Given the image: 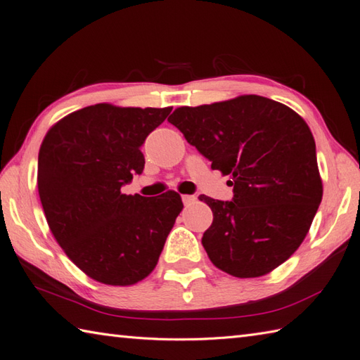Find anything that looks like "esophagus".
I'll use <instances>...</instances> for the list:
<instances>
[{
  "label": "esophagus",
  "instance_id": "obj_1",
  "mask_svg": "<svg viewBox=\"0 0 360 360\" xmlns=\"http://www.w3.org/2000/svg\"><path fill=\"white\" fill-rule=\"evenodd\" d=\"M181 200H183V205L185 206H189V205H193L194 202H195V197L194 195H181Z\"/></svg>",
  "mask_w": 360,
  "mask_h": 360
}]
</instances>
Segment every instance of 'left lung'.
<instances>
[{"instance_id":"1","label":"left lung","mask_w":360,"mask_h":360,"mask_svg":"<svg viewBox=\"0 0 360 360\" xmlns=\"http://www.w3.org/2000/svg\"><path fill=\"white\" fill-rule=\"evenodd\" d=\"M167 122L229 175L231 202L200 195L212 211L202 243L225 273L260 277L288 260L322 202L316 143L292 109L260 95L177 108Z\"/></svg>"}]
</instances>
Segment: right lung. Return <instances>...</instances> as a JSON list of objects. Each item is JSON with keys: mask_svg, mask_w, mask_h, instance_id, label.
Here are the masks:
<instances>
[{"mask_svg": "<svg viewBox=\"0 0 360 360\" xmlns=\"http://www.w3.org/2000/svg\"><path fill=\"white\" fill-rule=\"evenodd\" d=\"M171 110L100 103L61 118L41 143L38 194L47 225L94 281L127 286L148 277L183 210L175 191L122 193L145 167L141 145Z\"/></svg>", "mask_w": 360, "mask_h": 360, "instance_id": "add662e5", "label": "right lung"}]
</instances>
